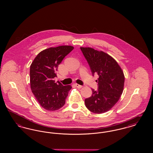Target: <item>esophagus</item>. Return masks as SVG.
Instances as JSON below:
<instances>
[{
  "mask_svg": "<svg viewBox=\"0 0 153 153\" xmlns=\"http://www.w3.org/2000/svg\"><path fill=\"white\" fill-rule=\"evenodd\" d=\"M75 85H76V87L78 88H81L83 87V86L80 85L78 84H75Z\"/></svg>",
  "mask_w": 153,
  "mask_h": 153,
  "instance_id": "34e87169",
  "label": "esophagus"
}]
</instances>
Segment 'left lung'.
<instances>
[{
    "instance_id": "left-lung-1",
    "label": "left lung",
    "mask_w": 153,
    "mask_h": 153,
    "mask_svg": "<svg viewBox=\"0 0 153 153\" xmlns=\"http://www.w3.org/2000/svg\"><path fill=\"white\" fill-rule=\"evenodd\" d=\"M93 76H99L97 90L85 99L86 107L93 113L102 114L111 109L123 93L124 76L117 61L108 54L91 48H80Z\"/></svg>"
}]
</instances>
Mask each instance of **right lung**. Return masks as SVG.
I'll list each match as a JSON object with an SVG mask.
<instances>
[{"label":"right lung","instance_id":"1","mask_svg":"<svg viewBox=\"0 0 153 153\" xmlns=\"http://www.w3.org/2000/svg\"><path fill=\"white\" fill-rule=\"evenodd\" d=\"M74 49L71 46H59L41 51L30 69V87L38 102L44 109L56 111L63 107L72 87L55 82L59 64Z\"/></svg>","mask_w":153,"mask_h":153}]
</instances>
